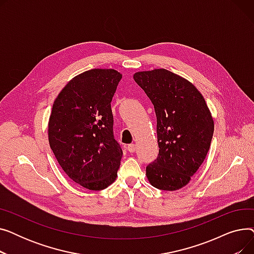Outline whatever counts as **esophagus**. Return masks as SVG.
<instances>
[{
	"mask_svg": "<svg viewBox=\"0 0 254 254\" xmlns=\"http://www.w3.org/2000/svg\"><path fill=\"white\" fill-rule=\"evenodd\" d=\"M136 148H137V145H136V144H129V145L127 146V150H128L130 153L135 152V151H136Z\"/></svg>",
	"mask_w": 254,
	"mask_h": 254,
	"instance_id": "1",
	"label": "esophagus"
}]
</instances>
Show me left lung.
Segmentation results:
<instances>
[{"label": "left lung", "mask_w": 254, "mask_h": 254, "mask_svg": "<svg viewBox=\"0 0 254 254\" xmlns=\"http://www.w3.org/2000/svg\"><path fill=\"white\" fill-rule=\"evenodd\" d=\"M135 81L156 114L158 156L146 167L154 188L174 191L188 184L210 148L214 122L202 93L185 78L166 69L141 71Z\"/></svg>", "instance_id": "obj_1"}]
</instances>
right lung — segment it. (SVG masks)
I'll use <instances>...</instances> for the list:
<instances>
[{"instance_id":"1","label":"right lung","mask_w":254,"mask_h":254,"mask_svg":"<svg viewBox=\"0 0 254 254\" xmlns=\"http://www.w3.org/2000/svg\"><path fill=\"white\" fill-rule=\"evenodd\" d=\"M123 75L91 69L72 78L55 100L48 141L66 175L89 190H101L116 177L123 150L113 136L111 101Z\"/></svg>"}]
</instances>
